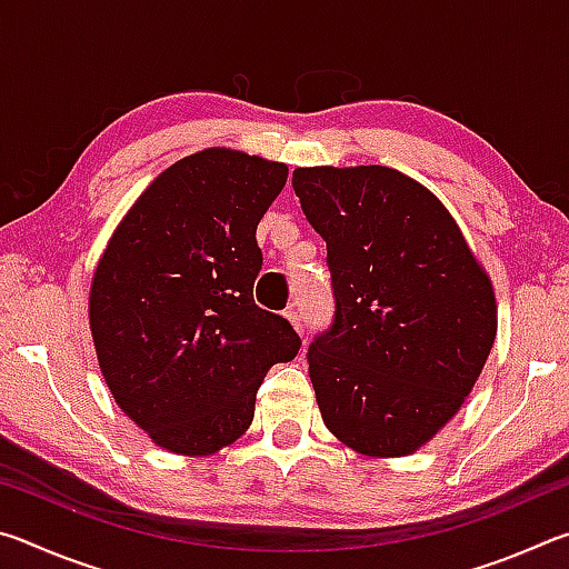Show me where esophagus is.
<instances>
[{"mask_svg": "<svg viewBox=\"0 0 569 569\" xmlns=\"http://www.w3.org/2000/svg\"><path fill=\"white\" fill-rule=\"evenodd\" d=\"M286 319L291 321V326H293V329H296L298 333H303L306 323H303V316H301V311H296V308H291V311H286Z\"/></svg>", "mask_w": 569, "mask_h": 569, "instance_id": "esophagus-1", "label": "esophagus"}]
</instances>
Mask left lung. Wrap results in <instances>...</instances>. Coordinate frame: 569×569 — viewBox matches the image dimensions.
Returning a JSON list of instances; mask_svg holds the SVG:
<instances>
[{
    "mask_svg": "<svg viewBox=\"0 0 569 569\" xmlns=\"http://www.w3.org/2000/svg\"><path fill=\"white\" fill-rule=\"evenodd\" d=\"M326 240L336 313L308 346L323 423L366 457H407L469 397L497 336L492 281L445 203L383 166L296 168Z\"/></svg>",
    "mask_w": 569,
    "mask_h": 569,
    "instance_id": "obj_1",
    "label": "left lung"
}]
</instances>
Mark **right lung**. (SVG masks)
<instances>
[{
    "label": "right lung",
    "mask_w": 569,
    "mask_h": 569,
    "mask_svg": "<svg viewBox=\"0 0 569 569\" xmlns=\"http://www.w3.org/2000/svg\"><path fill=\"white\" fill-rule=\"evenodd\" d=\"M288 168L208 148L150 182L90 286V331L118 407L158 447L208 457L243 435L256 391L301 339L253 301L256 228Z\"/></svg>",
    "instance_id": "right-lung-1"
}]
</instances>
